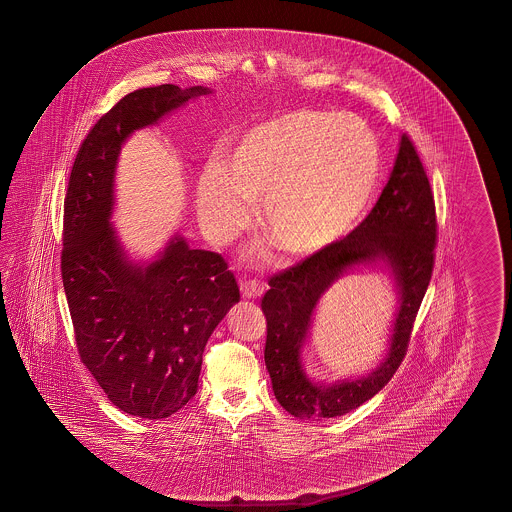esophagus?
I'll use <instances>...</instances> for the list:
<instances>
[{
  "label": "esophagus",
  "instance_id": "esophagus-1",
  "mask_svg": "<svg viewBox=\"0 0 512 512\" xmlns=\"http://www.w3.org/2000/svg\"><path fill=\"white\" fill-rule=\"evenodd\" d=\"M241 298L245 300H254V298H260L263 294V285L256 280H245L240 285Z\"/></svg>",
  "mask_w": 512,
  "mask_h": 512
}]
</instances>
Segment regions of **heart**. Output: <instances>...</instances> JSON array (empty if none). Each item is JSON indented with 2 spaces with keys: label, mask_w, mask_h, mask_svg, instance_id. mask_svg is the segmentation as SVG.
Here are the masks:
<instances>
[{
  "label": "heart",
  "mask_w": 512,
  "mask_h": 512,
  "mask_svg": "<svg viewBox=\"0 0 512 512\" xmlns=\"http://www.w3.org/2000/svg\"><path fill=\"white\" fill-rule=\"evenodd\" d=\"M381 175V148L355 115L293 111L245 131L227 163L199 177L196 212L208 240L227 245L251 225L256 205L276 249L307 258L355 227Z\"/></svg>",
  "instance_id": "heart-1"
}]
</instances>
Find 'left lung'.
<instances>
[{"mask_svg":"<svg viewBox=\"0 0 512 512\" xmlns=\"http://www.w3.org/2000/svg\"><path fill=\"white\" fill-rule=\"evenodd\" d=\"M437 236L430 183L412 141L403 135L388 183L370 216L344 240L316 252L269 280L261 298L267 318L265 366L278 403L298 419L349 414L392 379L401 366L419 305L434 269ZM359 266L388 273L398 293L389 349L368 376L335 383L311 380L303 368V348L315 307L340 277Z\"/></svg>","mask_w":512,"mask_h":512,"instance_id":"1","label":"left lung"}]
</instances>
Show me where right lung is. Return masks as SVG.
I'll use <instances>...</instances> for the list:
<instances>
[{
    "mask_svg": "<svg viewBox=\"0 0 512 512\" xmlns=\"http://www.w3.org/2000/svg\"><path fill=\"white\" fill-rule=\"evenodd\" d=\"M210 87L137 89L87 133L64 205L62 280L80 359L124 414L164 419L197 392L212 331L240 302L216 252L175 232L152 260H133L113 225L115 175L124 142L157 126Z\"/></svg>",
    "mask_w": 512,
    "mask_h": 512,
    "instance_id": "add662e5",
    "label": "right lung"
}]
</instances>
